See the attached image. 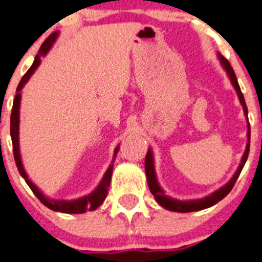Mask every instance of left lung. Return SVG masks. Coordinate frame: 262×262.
Instances as JSON below:
<instances>
[{"label": "left lung", "mask_w": 262, "mask_h": 262, "mask_svg": "<svg viewBox=\"0 0 262 262\" xmlns=\"http://www.w3.org/2000/svg\"><path fill=\"white\" fill-rule=\"evenodd\" d=\"M218 57H220V61H221V63H222V66L225 67V70H226L227 74H229L230 79H231L232 85H234V88L236 90L237 96H239V100H241L242 105H243L244 113H246V115H248V110H247L246 101H244V96H243V93H242L241 87H239L236 75H235L234 70H232L231 64H230V62L227 61L224 56L218 54ZM249 138H251V129L248 128V144H247V149H246V152H244L243 158H242L241 166H239V169L236 170V172L234 174V177L231 178V181H230L226 186H224L222 188H220L218 191H215L214 193H212L210 196H208V198L201 199V200H193V201H178V200H172V199L165 196L164 191H162V189H161V187L158 186L157 179H156L152 152H150V150H148L147 156H145V174H147L148 186H149V189H150V192H152V195L155 196L156 200H157V203L160 204V205H162L164 208H166V209L172 210V212H181V213L196 212V210L205 209V208H209V206L214 205V204H217L218 201L222 200L225 196L229 195V192L232 189V187H234L236 179L239 178V175H241L242 170H243L247 158H248Z\"/></svg>", "instance_id": "left-lung-1"}]
</instances>
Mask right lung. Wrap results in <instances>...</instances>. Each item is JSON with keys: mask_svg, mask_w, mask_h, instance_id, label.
<instances>
[{"mask_svg": "<svg viewBox=\"0 0 262 262\" xmlns=\"http://www.w3.org/2000/svg\"><path fill=\"white\" fill-rule=\"evenodd\" d=\"M57 35H58L57 32L52 33V35H50L49 37H48L47 40L42 42L41 48H40V50H38V54L36 56V58H35V61H33L32 66L28 69L27 73L23 75L21 80L19 81V85H18V88H16V92H18V93H16L15 98H14L13 110H11L10 134H11V141H13V152H14V158H15L16 167H18V170H19V172H20L21 177L25 178L26 183H27L28 186H30V188L32 189V192L35 193L36 198L41 201V203L44 204L45 206H48L49 209L54 210V212L76 213V214H78V213H84L85 210L97 209L98 206L104 203L105 198H106V195H107V188H109V186H110V179H112L113 164L110 165L109 169H107V171L105 172L104 178H102L100 186H98L97 188H96L90 196H85V198H81V199H79V200H75V201H56V200H50V199L45 198V196L41 193V191H40V189H38L37 187H36L35 184H33L32 182L28 179L27 174H26L25 169H23V165H21L20 155H19V138H18V135H19V104H20V90L23 88V85L27 83L28 79L31 78V75L35 73V70L38 67V64H40V62H41V59H40V58H41L42 56H45V54L49 52V49L52 48L53 42L56 41ZM118 149H119V148H115L114 155H117Z\"/></svg>", "mask_w": 262, "mask_h": 262, "instance_id": "obj_1", "label": "right lung"}]
</instances>
